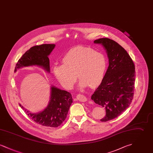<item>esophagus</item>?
Segmentation results:
<instances>
[{
  "mask_svg": "<svg viewBox=\"0 0 153 153\" xmlns=\"http://www.w3.org/2000/svg\"><path fill=\"white\" fill-rule=\"evenodd\" d=\"M76 98L77 99L81 102H85L87 101V97L83 95H81V94H79V95H77L76 96Z\"/></svg>",
  "mask_w": 153,
  "mask_h": 153,
  "instance_id": "esophagus-1",
  "label": "esophagus"
}]
</instances>
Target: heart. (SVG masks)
I'll return each mask as SVG.
<instances>
[{
  "label": "heart",
  "mask_w": 153,
  "mask_h": 153,
  "mask_svg": "<svg viewBox=\"0 0 153 153\" xmlns=\"http://www.w3.org/2000/svg\"><path fill=\"white\" fill-rule=\"evenodd\" d=\"M64 65H55L53 73L58 82L66 89H71L77 79H81L80 86L98 85L103 79L107 62L100 52L89 48L77 47L68 51L62 59Z\"/></svg>",
  "instance_id": "heart-1"
}]
</instances>
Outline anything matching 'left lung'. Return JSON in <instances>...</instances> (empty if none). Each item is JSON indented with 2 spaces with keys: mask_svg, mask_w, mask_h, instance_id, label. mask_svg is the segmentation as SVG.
<instances>
[{
  "mask_svg": "<svg viewBox=\"0 0 153 153\" xmlns=\"http://www.w3.org/2000/svg\"><path fill=\"white\" fill-rule=\"evenodd\" d=\"M94 43L104 47L109 66L91 99L105 109V116L100 121L107 122L119 116L130 106L134 94L135 68L128 53L115 41L102 38Z\"/></svg>",
  "mask_w": 153,
  "mask_h": 153,
  "instance_id": "obj_1",
  "label": "left lung"
}]
</instances>
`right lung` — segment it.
Wrapping results in <instances>:
<instances>
[{
  "label": "right lung",
  "mask_w": 153,
  "mask_h": 153,
  "mask_svg": "<svg viewBox=\"0 0 153 153\" xmlns=\"http://www.w3.org/2000/svg\"><path fill=\"white\" fill-rule=\"evenodd\" d=\"M55 47L54 44H42L31 47L26 51L16 63L14 72L24 66H41L50 72V62L48 56ZM73 102L72 96L69 92L51 87V100L43 111L32 114L19 105L27 116L36 123L50 127H57L63 123L67 117L69 107Z\"/></svg>",
  "instance_id": "add662e5"
}]
</instances>
